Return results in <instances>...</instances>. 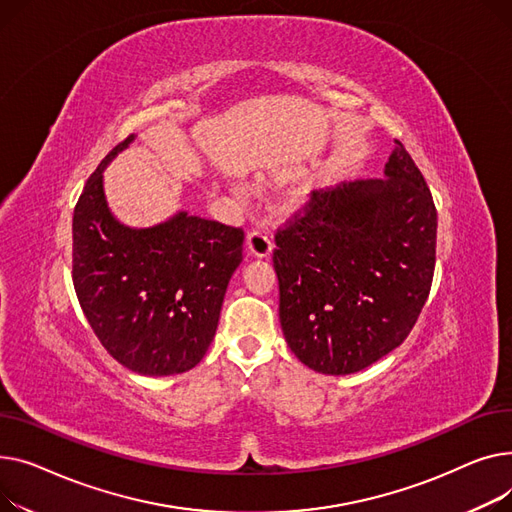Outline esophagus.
<instances>
[{"label":"esophagus","mask_w":512,"mask_h":512,"mask_svg":"<svg viewBox=\"0 0 512 512\" xmlns=\"http://www.w3.org/2000/svg\"><path fill=\"white\" fill-rule=\"evenodd\" d=\"M246 246H248V252L252 256L266 258V256H270V252H273V239H270V235L264 227H258V229L248 233Z\"/></svg>","instance_id":"34e87169"}]
</instances>
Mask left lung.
I'll return each mask as SVG.
<instances>
[{
	"instance_id": "1",
	"label": "left lung",
	"mask_w": 512,
	"mask_h": 512,
	"mask_svg": "<svg viewBox=\"0 0 512 512\" xmlns=\"http://www.w3.org/2000/svg\"><path fill=\"white\" fill-rule=\"evenodd\" d=\"M436 227L424 175L399 140L384 179L314 192L273 254L281 328L299 362L345 376L397 349L432 287Z\"/></svg>"
}]
</instances>
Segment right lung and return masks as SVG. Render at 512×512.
I'll list each match as a JSON object with an SVG mask.
<instances>
[{"mask_svg": "<svg viewBox=\"0 0 512 512\" xmlns=\"http://www.w3.org/2000/svg\"><path fill=\"white\" fill-rule=\"evenodd\" d=\"M136 136L101 161L74 208V289L101 345L142 376L192 370L215 339L244 231L177 210L130 227L109 208L103 173Z\"/></svg>", "mask_w": 512, "mask_h": 512, "instance_id": "1", "label": "right lung"}]
</instances>
